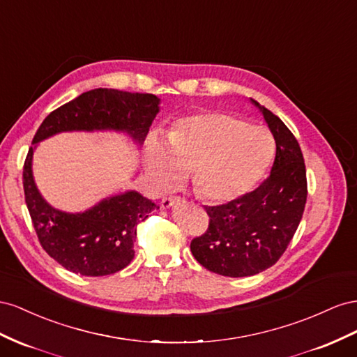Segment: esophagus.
I'll return each instance as SVG.
<instances>
[{
    "label": "esophagus",
    "instance_id": "esophagus-1",
    "mask_svg": "<svg viewBox=\"0 0 357 357\" xmlns=\"http://www.w3.org/2000/svg\"><path fill=\"white\" fill-rule=\"evenodd\" d=\"M181 197H176V196H172V197H162L161 200V208L162 209H169L172 208L173 205H178V203H181Z\"/></svg>",
    "mask_w": 357,
    "mask_h": 357
}]
</instances>
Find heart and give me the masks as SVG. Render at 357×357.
<instances>
[{
  "label": "heart",
  "instance_id": "heart-1",
  "mask_svg": "<svg viewBox=\"0 0 357 357\" xmlns=\"http://www.w3.org/2000/svg\"><path fill=\"white\" fill-rule=\"evenodd\" d=\"M275 151L266 128L247 124L221 110L179 119L165 137L152 139L145 152V173L157 191L191 178L196 195L211 203H227L248 192L269 167Z\"/></svg>",
  "mask_w": 357,
  "mask_h": 357
}]
</instances>
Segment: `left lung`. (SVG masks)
Instances as JSON below:
<instances>
[{
	"label": "left lung",
	"instance_id": "left-lung-1",
	"mask_svg": "<svg viewBox=\"0 0 357 357\" xmlns=\"http://www.w3.org/2000/svg\"><path fill=\"white\" fill-rule=\"evenodd\" d=\"M263 114L277 145L271 175L247 195L206 206L208 230L191 241L195 259L222 277H251L271 268L287 250L307 203V170L301 146L271 110Z\"/></svg>",
	"mask_w": 357,
	"mask_h": 357
}]
</instances>
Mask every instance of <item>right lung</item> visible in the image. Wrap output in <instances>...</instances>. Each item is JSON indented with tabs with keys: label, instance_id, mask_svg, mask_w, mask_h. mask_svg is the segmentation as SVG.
Segmentation results:
<instances>
[{
	"label": "right lung",
	"instance_id": "add662e5",
	"mask_svg": "<svg viewBox=\"0 0 357 357\" xmlns=\"http://www.w3.org/2000/svg\"><path fill=\"white\" fill-rule=\"evenodd\" d=\"M158 112L160 98L154 94L97 88L50 112L38 127L33 145L63 131L94 130L126 131L142 144ZM34 148H29L25 158L24 191L43 250L67 271L85 277H105L128 266L135 257L137 224L158 206L137 191H126L85 212L58 211L36 187L31 167Z\"/></svg>",
	"mask_w": 357,
	"mask_h": 357
}]
</instances>
